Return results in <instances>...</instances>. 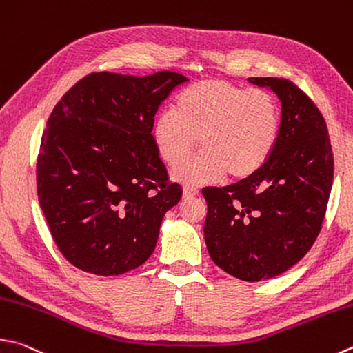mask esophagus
<instances>
[{
    "mask_svg": "<svg viewBox=\"0 0 353 353\" xmlns=\"http://www.w3.org/2000/svg\"><path fill=\"white\" fill-rule=\"evenodd\" d=\"M197 194H199L197 188H190V187L183 188V197H194Z\"/></svg>",
    "mask_w": 353,
    "mask_h": 353,
    "instance_id": "34e87169",
    "label": "esophagus"
}]
</instances>
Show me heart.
<instances>
[{
  "label": "heart",
  "instance_id": "heart-1",
  "mask_svg": "<svg viewBox=\"0 0 353 353\" xmlns=\"http://www.w3.org/2000/svg\"><path fill=\"white\" fill-rule=\"evenodd\" d=\"M281 130L278 100L264 89L227 80H203L177 95L172 111L159 115L152 142L163 162L176 168L199 139L203 151L174 171L187 187L254 174L276 146Z\"/></svg>",
  "mask_w": 353,
  "mask_h": 353
}]
</instances>
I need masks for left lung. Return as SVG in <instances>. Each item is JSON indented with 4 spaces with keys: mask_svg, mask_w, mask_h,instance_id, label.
Segmentation results:
<instances>
[{
    "mask_svg": "<svg viewBox=\"0 0 353 353\" xmlns=\"http://www.w3.org/2000/svg\"><path fill=\"white\" fill-rule=\"evenodd\" d=\"M281 100L276 146L254 174L208 187L203 234L217 267L258 283L287 272L316 241L333 182L332 145L323 114L287 79L250 77Z\"/></svg>",
    "mask_w": 353,
    "mask_h": 353,
    "instance_id": "8db88e82",
    "label": "left lung"
}]
</instances>
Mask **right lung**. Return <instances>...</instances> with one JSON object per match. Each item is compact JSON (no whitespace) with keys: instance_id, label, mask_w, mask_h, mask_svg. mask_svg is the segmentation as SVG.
Here are the masks:
<instances>
[{"instance_id":"1","label":"right lung","mask_w":353,"mask_h":353,"mask_svg":"<svg viewBox=\"0 0 353 353\" xmlns=\"http://www.w3.org/2000/svg\"><path fill=\"white\" fill-rule=\"evenodd\" d=\"M187 77L94 72L55 105L37 162L38 202L57 247L83 272L114 276L154 252L182 197L152 142L154 115Z\"/></svg>"}]
</instances>
